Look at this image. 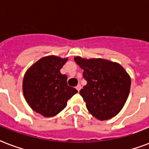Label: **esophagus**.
<instances>
[{
    "mask_svg": "<svg viewBox=\"0 0 149 149\" xmlns=\"http://www.w3.org/2000/svg\"><path fill=\"white\" fill-rule=\"evenodd\" d=\"M76 88H77V90L78 91H80V89H81V85L78 84L77 87H76Z\"/></svg>",
    "mask_w": 149,
    "mask_h": 149,
    "instance_id": "1",
    "label": "esophagus"
}]
</instances>
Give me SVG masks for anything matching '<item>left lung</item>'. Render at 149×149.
Wrapping results in <instances>:
<instances>
[{
	"label": "left lung",
	"instance_id": "left-lung-1",
	"mask_svg": "<svg viewBox=\"0 0 149 149\" xmlns=\"http://www.w3.org/2000/svg\"><path fill=\"white\" fill-rule=\"evenodd\" d=\"M84 70L87 84L79 94L86 102L88 112L99 120L116 116L125 105L130 93V75L117 62L104 58H74Z\"/></svg>",
	"mask_w": 149,
	"mask_h": 149
}]
</instances>
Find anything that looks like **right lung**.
<instances>
[{"label": "right lung", "instance_id": "1", "mask_svg": "<svg viewBox=\"0 0 149 149\" xmlns=\"http://www.w3.org/2000/svg\"><path fill=\"white\" fill-rule=\"evenodd\" d=\"M68 58L49 55L41 58L27 70L22 91L29 107L45 117H52L65 108L68 100L77 94L67 84V76L60 70Z\"/></svg>", "mask_w": 149, "mask_h": 149}]
</instances>
